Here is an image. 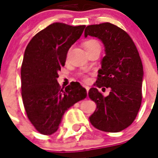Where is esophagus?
I'll use <instances>...</instances> for the list:
<instances>
[{
	"instance_id": "esophagus-1",
	"label": "esophagus",
	"mask_w": 158,
	"mask_h": 158,
	"mask_svg": "<svg viewBox=\"0 0 158 158\" xmlns=\"http://www.w3.org/2000/svg\"><path fill=\"white\" fill-rule=\"evenodd\" d=\"M84 88H85V89H86V91H87V92H89V87L84 86Z\"/></svg>"
}]
</instances>
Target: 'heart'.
Wrapping results in <instances>:
<instances>
[{
  "mask_svg": "<svg viewBox=\"0 0 158 158\" xmlns=\"http://www.w3.org/2000/svg\"><path fill=\"white\" fill-rule=\"evenodd\" d=\"M98 45H100V44H99L98 41L94 40V39H89V40L85 41V42L84 43V44H83V46H84V48L85 50L93 48V47H94V46H98ZM83 80H84V81H88V78H87L86 76H84L83 77Z\"/></svg>",
  "mask_w": 158,
  "mask_h": 158,
  "instance_id": "heart-1",
  "label": "heart"
}]
</instances>
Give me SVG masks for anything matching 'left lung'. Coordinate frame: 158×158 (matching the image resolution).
<instances>
[{
	"label": "left lung",
	"instance_id": "1",
	"mask_svg": "<svg viewBox=\"0 0 158 158\" xmlns=\"http://www.w3.org/2000/svg\"><path fill=\"white\" fill-rule=\"evenodd\" d=\"M99 38L105 46L96 85L110 88L104 97L96 88L89 89V98L97 104L89 116L93 126L105 132H120L137 116L142 102L143 69L139 53L125 30L110 23L87 26L84 36Z\"/></svg>",
	"mask_w": 158,
	"mask_h": 158
}]
</instances>
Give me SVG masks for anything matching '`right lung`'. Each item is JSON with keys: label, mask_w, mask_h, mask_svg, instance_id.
Listing matches in <instances>:
<instances>
[{"label": "right lung", "mask_w": 158, "mask_h": 158, "mask_svg": "<svg viewBox=\"0 0 158 158\" xmlns=\"http://www.w3.org/2000/svg\"><path fill=\"white\" fill-rule=\"evenodd\" d=\"M85 25L53 23L28 43L21 65V94L28 120L38 132L54 134L70 106L87 96L78 82L60 89L58 72L64 66L68 51Z\"/></svg>", "instance_id": "right-lung-1"}]
</instances>
